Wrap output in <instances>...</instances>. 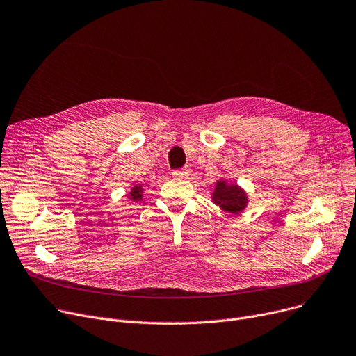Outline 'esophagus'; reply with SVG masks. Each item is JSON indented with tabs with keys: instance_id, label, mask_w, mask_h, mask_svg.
Listing matches in <instances>:
<instances>
[{
	"instance_id": "obj_1",
	"label": "esophagus",
	"mask_w": 356,
	"mask_h": 356,
	"mask_svg": "<svg viewBox=\"0 0 356 356\" xmlns=\"http://www.w3.org/2000/svg\"><path fill=\"white\" fill-rule=\"evenodd\" d=\"M175 177H177V179H184V177H187L188 175H191V170L188 169H179V170H173V173H172Z\"/></svg>"
}]
</instances>
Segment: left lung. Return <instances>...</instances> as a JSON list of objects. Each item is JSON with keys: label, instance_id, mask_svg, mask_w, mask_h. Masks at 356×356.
<instances>
[{"label": "left lung", "instance_id": "left-lung-1", "mask_svg": "<svg viewBox=\"0 0 356 356\" xmlns=\"http://www.w3.org/2000/svg\"><path fill=\"white\" fill-rule=\"evenodd\" d=\"M213 200L230 213H238L243 210L248 202L246 195L239 187H236L234 184H225L223 181L216 184L215 193H213Z\"/></svg>", "mask_w": 356, "mask_h": 356}]
</instances>
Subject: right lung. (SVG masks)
<instances>
[{"label":"right lung","instance_id":"obj_1","mask_svg":"<svg viewBox=\"0 0 356 356\" xmlns=\"http://www.w3.org/2000/svg\"><path fill=\"white\" fill-rule=\"evenodd\" d=\"M130 197H131L133 200H140V199H141V187H140V186L133 187V192L130 193Z\"/></svg>","mask_w":356,"mask_h":356}]
</instances>
